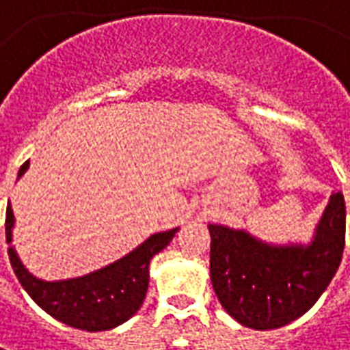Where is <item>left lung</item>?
<instances>
[{
    "instance_id": "obj_1",
    "label": "left lung",
    "mask_w": 350,
    "mask_h": 350,
    "mask_svg": "<svg viewBox=\"0 0 350 350\" xmlns=\"http://www.w3.org/2000/svg\"><path fill=\"white\" fill-rule=\"evenodd\" d=\"M345 215L343 194H332L307 245H272L245 230L207 226L211 284L223 308L253 329H276L303 317L341 265Z\"/></svg>"
}]
</instances>
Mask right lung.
<instances>
[{
  "instance_id": "add662e5",
  "label": "right lung",
  "mask_w": 350,
  "mask_h": 350,
  "mask_svg": "<svg viewBox=\"0 0 350 350\" xmlns=\"http://www.w3.org/2000/svg\"><path fill=\"white\" fill-rule=\"evenodd\" d=\"M30 161H24L18 170V179L28 170ZM14 215L11 204L5 213V236L9 244V261L23 288L40 307L66 326L103 332L124 324L141 308L148 290V265L173 240L179 228L152 234L139 247L127 253L108 267H103L85 276L70 280L45 282L26 271L23 261L11 245Z\"/></svg>"
}]
</instances>
